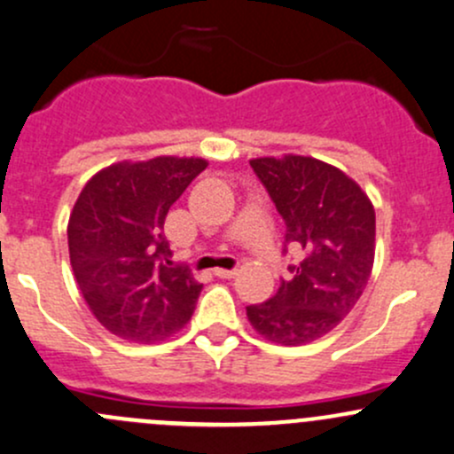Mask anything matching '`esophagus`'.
<instances>
[{"label": "esophagus", "instance_id": "obj_1", "mask_svg": "<svg viewBox=\"0 0 454 454\" xmlns=\"http://www.w3.org/2000/svg\"><path fill=\"white\" fill-rule=\"evenodd\" d=\"M215 276L217 278H235L237 270H215Z\"/></svg>", "mask_w": 454, "mask_h": 454}]
</instances>
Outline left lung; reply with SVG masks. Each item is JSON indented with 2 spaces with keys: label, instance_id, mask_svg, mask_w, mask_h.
<instances>
[{
  "label": "left lung",
  "instance_id": "obj_1",
  "mask_svg": "<svg viewBox=\"0 0 454 454\" xmlns=\"http://www.w3.org/2000/svg\"><path fill=\"white\" fill-rule=\"evenodd\" d=\"M287 223L285 241L304 252L274 298L246 309L252 328L280 346L328 335L359 302L376 250V213L340 167L313 156L250 160Z\"/></svg>",
  "mask_w": 454,
  "mask_h": 454
}]
</instances>
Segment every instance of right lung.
Segmentation results:
<instances>
[{
	"label": "right lung",
	"mask_w": 454,
	"mask_h": 454,
	"mask_svg": "<svg viewBox=\"0 0 454 454\" xmlns=\"http://www.w3.org/2000/svg\"><path fill=\"white\" fill-rule=\"evenodd\" d=\"M208 160L156 156L99 169L80 191L67 239L75 283L113 335L156 343L184 328L202 285L171 263L169 207Z\"/></svg>",
	"instance_id": "obj_1"
}]
</instances>
